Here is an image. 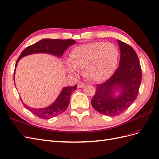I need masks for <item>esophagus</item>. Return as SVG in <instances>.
I'll list each match as a JSON object with an SVG mask.
<instances>
[{"label":"esophagus","instance_id":"obj_1","mask_svg":"<svg viewBox=\"0 0 159 159\" xmlns=\"http://www.w3.org/2000/svg\"><path fill=\"white\" fill-rule=\"evenodd\" d=\"M84 85H85V84H84V83H80L78 84V87H79V88H83Z\"/></svg>","mask_w":159,"mask_h":159}]
</instances>
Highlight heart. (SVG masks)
I'll return each instance as SVG.
<instances>
[{
  "instance_id": "1",
  "label": "heart",
  "mask_w": 159,
  "mask_h": 159,
  "mask_svg": "<svg viewBox=\"0 0 159 159\" xmlns=\"http://www.w3.org/2000/svg\"><path fill=\"white\" fill-rule=\"evenodd\" d=\"M119 51L113 44L95 42L79 45L72 50L68 70L74 73L76 69H83L86 79L93 82L108 79L115 72Z\"/></svg>"
}]
</instances>
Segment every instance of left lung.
<instances>
[{"mask_svg": "<svg viewBox=\"0 0 159 159\" xmlns=\"http://www.w3.org/2000/svg\"><path fill=\"white\" fill-rule=\"evenodd\" d=\"M120 58L119 66L111 77L98 84L91 101L93 107L106 116H115L125 112L137 98L142 79V70L137 53L130 45L118 40ZM121 94L114 97V90Z\"/></svg>", "mask_w": 159, "mask_h": 159, "instance_id": "obj_1", "label": "left lung"}]
</instances>
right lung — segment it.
<instances>
[{"label": "right lung", "mask_w": 159, "mask_h": 159, "mask_svg": "<svg viewBox=\"0 0 159 159\" xmlns=\"http://www.w3.org/2000/svg\"><path fill=\"white\" fill-rule=\"evenodd\" d=\"M75 40L70 39L61 40L44 39L41 40H39V42L30 45V46L27 47L25 49L23 50V51L21 52L20 55L16 61L15 69L18 62H19L22 57L34 53L44 52L51 54H53V55L61 57L66 51V48L70 47V45L75 44ZM76 89V84L73 86V87H65L62 90L59 96L58 97L53 104L44 108H34L26 106L23 102H22V104H23L25 107H26L32 113H33L34 115L37 116L39 118H41V119H48L62 114L63 112L66 111L68 106L69 105L71 94L72 91Z\"/></svg>", "instance_id": "right-lung-1"}]
</instances>
